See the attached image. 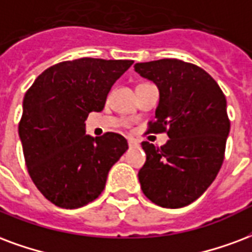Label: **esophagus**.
Returning <instances> with one entry per match:
<instances>
[{"mask_svg":"<svg viewBox=\"0 0 252 252\" xmlns=\"http://www.w3.org/2000/svg\"><path fill=\"white\" fill-rule=\"evenodd\" d=\"M128 145H129V148H137L139 147V141L135 140V139H132V137H129L128 139Z\"/></svg>","mask_w":252,"mask_h":252,"instance_id":"1","label":"esophagus"}]
</instances>
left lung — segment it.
Instances as JSON below:
<instances>
[{
	"label": "left lung",
	"mask_w": 252,
	"mask_h": 252,
	"mask_svg": "<svg viewBox=\"0 0 252 252\" xmlns=\"http://www.w3.org/2000/svg\"><path fill=\"white\" fill-rule=\"evenodd\" d=\"M135 70L159 88V105L148 132H165L163 147L143 141L139 171L143 192L164 208L196 200L215 180L230 132L224 93L204 69L178 59L137 63Z\"/></svg>",
	"instance_id": "1"
}]
</instances>
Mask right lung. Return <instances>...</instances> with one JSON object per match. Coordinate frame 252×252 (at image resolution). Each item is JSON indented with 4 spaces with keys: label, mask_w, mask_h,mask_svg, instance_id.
<instances>
[{
    "label": "right lung",
    "mask_w": 252,
    "mask_h": 252,
    "mask_svg": "<svg viewBox=\"0 0 252 252\" xmlns=\"http://www.w3.org/2000/svg\"><path fill=\"white\" fill-rule=\"evenodd\" d=\"M132 60L84 59L45 69L25 93L18 135L28 172L44 196L61 208L93 202L112 165L128 150L119 133L85 135V120L100 112L112 85Z\"/></svg>",
    "instance_id": "right-lung-1"
}]
</instances>
